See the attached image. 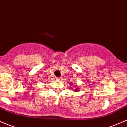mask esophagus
<instances>
[{
    "instance_id": "esophagus-1",
    "label": "esophagus",
    "mask_w": 127,
    "mask_h": 127,
    "mask_svg": "<svg viewBox=\"0 0 127 127\" xmlns=\"http://www.w3.org/2000/svg\"><path fill=\"white\" fill-rule=\"evenodd\" d=\"M56 79H57V80H62V78H60V77H57V78H56Z\"/></svg>"
}]
</instances>
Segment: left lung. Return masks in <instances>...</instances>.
I'll use <instances>...</instances> for the list:
<instances>
[{
  "label": "left lung",
  "instance_id": "left-lung-1",
  "mask_svg": "<svg viewBox=\"0 0 127 127\" xmlns=\"http://www.w3.org/2000/svg\"><path fill=\"white\" fill-rule=\"evenodd\" d=\"M78 89H76L74 90V91H75V92H77V91H78Z\"/></svg>",
  "mask_w": 127,
  "mask_h": 127
}]
</instances>
